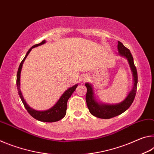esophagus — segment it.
Here are the masks:
<instances>
[{
	"mask_svg": "<svg viewBox=\"0 0 154 154\" xmlns=\"http://www.w3.org/2000/svg\"><path fill=\"white\" fill-rule=\"evenodd\" d=\"M87 79H88L87 75H83L82 77H81V81H82V82H85V81H86Z\"/></svg>",
	"mask_w": 154,
	"mask_h": 154,
	"instance_id": "esophagus-1",
	"label": "esophagus"
}]
</instances>
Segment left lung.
<instances>
[{
	"label": "left lung",
	"mask_w": 154,
	"mask_h": 154,
	"mask_svg": "<svg viewBox=\"0 0 154 154\" xmlns=\"http://www.w3.org/2000/svg\"><path fill=\"white\" fill-rule=\"evenodd\" d=\"M118 49L119 55L125 57L127 59L128 64L131 69L132 76H133L134 85L132 90L130 91L127 97L124 101L116 105H106V104L98 103L96 100L94 94V90L91 84L88 83H85L87 88V93L85 96L88 108L89 109L90 113L94 116L97 117L101 119H110L113 117L122 114L128 109L132 103H133L135 96H136L138 76L136 66L134 64V60L131 53L128 48H126L121 42L118 41Z\"/></svg>",
	"instance_id": "8db88e82"
}]
</instances>
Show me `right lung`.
Instances as JSON below:
<instances>
[{"mask_svg":"<svg viewBox=\"0 0 154 154\" xmlns=\"http://www.w3.org/2000/svg\"><path fill=\"white\" fill-rule=\"evenodd\" d=\"M46 42L45 40H43L42 42L36 44V45H33L32 48H30L29 50L26 54L24 58L22 60V61L21 62V63L19 66V69H18L17 73V80H16V84L17 87V90H18V94H19V96L22 100L23 104L25 106L26 109L27 111L29 113L31 116L33 117L34 118L37 119L38 121L41 122H54L60 120L65 116L66 113V108H67V102L69 98L71 97L72 94L74 92V91L76 90L78 84L75 85L74 86L69 88V89L65 91L64 93L61 96V97L60 98L59 100H58L55 105L52 106L51 109H48V110L46 111H38L35 110V109H32L28 106V104L26 102L24 97H23L22 92L20 90V73H21V70H22V65L24 63V60L28 56V54L30 53V51L32 50V48H35L36 47H38L39 45H43Z\"/></svg>","mask_w":154,"mask_h":154,"instance_id":"1","label":"right lung"}]
</instances>
